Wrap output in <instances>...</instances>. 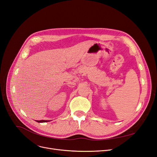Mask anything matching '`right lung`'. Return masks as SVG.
<instances>
[{
	"label": "right lung",
	"instance_id": "right-lung-1",
	"mask_svg": "<svg viewBox=\"0 0 157 157\" xmlns=\"http://www.w3.org/2000/svg\"><path fill=\"white\" fill-rule=\"evenodd\" d=\"M37 122H49L50 121H44V120H41V121H36Z\"/></svg>",
	"mask_w": 157,
	"mask_h": 157
}]
</instances>
